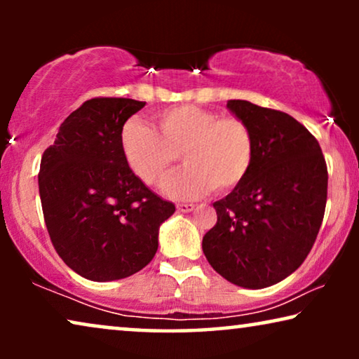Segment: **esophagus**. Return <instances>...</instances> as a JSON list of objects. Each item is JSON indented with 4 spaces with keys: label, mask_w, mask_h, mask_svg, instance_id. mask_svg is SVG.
Returning a JSON list of instances; mask_svg holds the SVG:
<instances>
[{
    "label": "esophagus",
    "mask_w": 359,
    "mask_h": 359,
    "mask_svg": "<svg viewBox=\"0 0 359 359\" xmlns=\"http://www.w3.org/2000/svg\"><path fill=\"white\" fill-rule=\"evenodd\" d=\"M176 209H178V212H191V210L194 209V204L180 203V204H176Z\"/></svg>",
    "instance_id": "34e87169"
}]
</instances>
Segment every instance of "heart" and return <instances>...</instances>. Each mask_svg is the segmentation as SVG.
I'll list each match as a JSON object with an SVG mask.
<instances>
[{"mask_svg": "<svg viewBox=\"0 0 359 359\" xmlns=\"http://www.w3.org/2000/svg\"><path fill=\"white\" fill-rule=\"evenodd\" d=\"M154 119L158 132L137 119L127 121L121 130L126 163L145 184L158 186L181 154L188 166L163 186L175 199H196L212 189L230 193L247 180L257 142L243 119L194 104L166 107Z\"/></svg>", "mask_w": 359, "mask_h": 359, "instance_id": "heart-1", "label": "heart"}]
</instances>
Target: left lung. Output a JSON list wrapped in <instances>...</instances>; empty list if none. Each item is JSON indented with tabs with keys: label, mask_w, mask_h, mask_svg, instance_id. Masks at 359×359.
Returning <instances> with one entry per match:
<instances>
[{
	"label": "left lung",
	"mask_w": 359,
	"mask_h": 359,
	"mask_svg": "<svg viewBox=\"0 0 359 359\" xmlns=\"http://www.w3.org/2000/svg\"><path fill=\"white\" fill-rule=\"evenodd\" d=\"M227 106L252 127L257 154L247 180L214 203L217 222L203 252L227 281L262 289L311 253L325 214L327 163L316 137L292 116L243 100Z\"/></svg>",
	"instance_id": "8db88e82"
}]
</instances>
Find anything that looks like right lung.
Listing matches in <instances>:
<instances>
[{"label": "right lung", "mask_w": 359, "mask_h": 359, "mask_svg": "<svg viewBox=\"0 0 359 359\" xmlns=\"http://www.w3.org/2000/svg\"><path fill=\"white\" fill-rule=\"evenodd\" d=\"M144 106L129 97L88 100L42 155L39 194L48 237L67 266L91 281L145 268L158 248L161 222L175 212L122 155V127Z\"/></svg>", "instance_id": "add662e5"}]
</instances>
